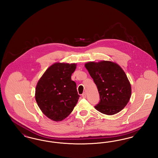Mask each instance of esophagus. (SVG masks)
Returning a JSON list of instances; mask_svg holds the SVG:
<instances>
[{
	"mask_svg": "<svg viewBox=\"0 0 158 158\" xmlns=\"http://www.w3.org/2000/svg\"><path fill=\"white\" fill-rule=\"evenodd\" d=\"M82 97L83 98H85L86 97V92H83V93Z\"/></svg>",
	"mask_w": 158,
	"mask_h": 158,
	"instance_id": "esophagus-1",
	"label": "esophagus"
}]
</instances>
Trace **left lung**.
Instances as JSON below:
<instances>
[{
    "label": "left lung",
    "mask_w": 158,
    "mask_h": 158,
    "mask_svg": "<svg viewBox=\"0 0 158 158\" xmlns=\"http://www.w3.org/2000/svg\"><path fill=\"white\" fill-rule=\"evenodd\" d=\"M97 85L100 101L95 108L106 115L120 112L131 97V85L125 72L117 64L108 61L85 64Z\"/></svg>",
    "instance_id": "left-lung-1"
}]
</instances>
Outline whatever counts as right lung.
Wrapping results in <instances>:
<instances>
[{"label":"right lung","mask_w":158,"mask_h":158,"mask_svg":"<svg viewBox=\"0 0 158 158\" xmlns=\"http://www.w3.org/2000/svg\"><path fill=\"white\" fill-rule=\"evenodd\" d=\"M76 64L57 63L38 81L35 100L43 114L52 120H63L72 113L80 97L71 76Z\"/></svg>","instance_id":"right-lung-1"}]
</instances>
